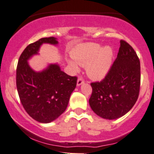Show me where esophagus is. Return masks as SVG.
<instances>
[{
    "label": "esophagus",
    "mask_w": 154,
    "mask_h": 154,
    "mask_svg": "<svg viewBox=\"0 0 154 154\" xmlns=\"http://www.w3.org/2000/svg\"><path fill=\"white\" fill-rule=\"evenodd\" d=\"M84 83V80H82L81 77H80V78L77 80V86H80V85H82V84Z\"/></svg>",
    "instance_id": "obj_1"
}]
</instances>
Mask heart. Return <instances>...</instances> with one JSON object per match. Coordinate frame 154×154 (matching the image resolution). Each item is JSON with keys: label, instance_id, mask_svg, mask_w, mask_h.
I'll use <instances>...</instances> for the list:
<instances>
[{"label": "heart", "instance_id": "1", "mask_svg": "<svg viewBox=\"0 0 154 154\" xmlns=\"http://www.w3.org/2000/svg\"><path fill=\"white\" fill-rule=\"evenodd\" d=\"M71 56L75 61H68L73 72H78V65L86 66L88 77L93 80H100L106 77L111 68L113 51L110 46L102 48L97 43H84L74 48Z\"/></svg>", "mask_w": 154, "mask_h": 154}]
</instances>
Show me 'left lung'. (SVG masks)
Returning <instances> with one entry per match:
<instances>
[{"instance_id":"left-lung-1","label":"left lung","mask_w":154,"mask_h":154,"mask_svg":"<svg viewBox=\"0 0 154 154\" xmlns=\"http://www.w3.org/2000/svg\"><path fill=\"white\" fill-rule=\"evenodd\" d=\"M91 85L89 105L100 117L116 119L131 109L140 93V62L127 42L120 40L117 57L106 77Z\"/></svg>"}]
</instances>
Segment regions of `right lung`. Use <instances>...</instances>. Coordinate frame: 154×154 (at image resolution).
Returning <instances> with one entry per match:
<instances>
[{
	"label": "right lung",
	"instance_id": "add662e5",
	"mask_svg": "<svg viewBox=\"0 0 154 154\" xmlns=\"http://www.w3.org/2000/svg\"><path fill=\"white\" fill-rule=\"evenodd\" d=\"M43 43L58 44L56 38H43L31 43L23 51L17 63L16 85L24 109L31 117L41 123H49L66 111L77 78L61 71L57 63L49 64L36 72L28 60L38 54Z\"/></svg>",
	"mask_w": 154,
	"mask_h": 154
}]
</instances>
